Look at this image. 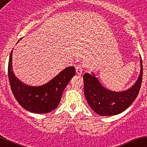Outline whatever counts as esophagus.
<instances>
[{
  "label": "esophagus",
  "instance_id": "obj_1",
  "mask_svg": "<svg viewBox=\"0 0 147 147\" xmlns=\"http://www.w3.org/2000/svg\"><path fill=\"white\" fill-rule=\"evenodd\" d=\"M84 67H85V65L83 64H80V65H78L76 67V74L78 75H81L82 74V71H83Z\"/></svg>",
  "mask_w": 147,
  "mask_h": 147
}]
</instances>
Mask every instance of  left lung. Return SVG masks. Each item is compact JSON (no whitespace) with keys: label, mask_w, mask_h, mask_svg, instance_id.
Returning a JSON list of instances; mask_svg holds the SVG:
<instances>
[{"label":"left lung","mask_w":147,"mask_h":147,"mask_svg":"<svg viewBox=\"0 0 147 147\" xmlns=\"http://www.w3.org/2000/svg\"><path fill=\"white\" fill-rule=\"evenodd\" d=\"M140 76L133 87L126 91L115 92L100 85L93 74H84V93L87 103L95 113L102 116L116 115L122 113L133 103L139 93L142 81V61Z\"/></svg>","instance_id":"1"}]
</instances>
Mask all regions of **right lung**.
I'll use <instances>...</instances> for the list:
<instances>
[{"mask_svg": "<svg viewBox=\"0 0 147 147\" xmlns=\"http://www.w3.org/2000/svg\"><path fill=\"white\" fill-rule=\"evenodd\" d=\"M12 51L8 63V78L13 94L24 109L31 113L44 114L55 109L60 103L64 90L76 74L74 67L64 69L50 82L39 87L26 85L16 78L11 65Z\"/></svg>", "mask_w": 147, "mask_h": 147, "instance_id": "1", "label": "right lung"}]
</instances>
